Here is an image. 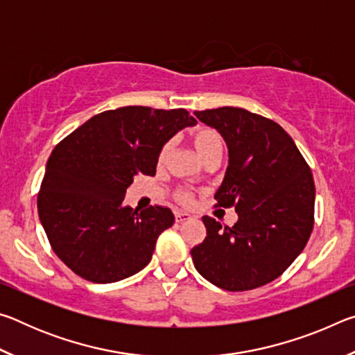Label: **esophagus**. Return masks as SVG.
<instances>
[{"label": "esophagus", "instance_id": "esophagus-1", "mask_svg": "<svg viewBox=\"0 0 355 355\" xmlns=\"http://www.w3.org/2000/svg\"><path fill=\"white\" fill-rule=\"evenodd\" d=\"M191 218H192V216L189 213L175 211V222H178V224H182V222H184V220H189Z\"/></svg>", "mask_w": 355, "mask_h": 355}]
</instances>
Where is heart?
Returning <instances> with one entry per match:
<instances>
[{
  "instance_id": "b5f03b06",
  "label": "heart",
  "mask_w": 355,
  "mask_h": 355,
  "mask_svg": "<svg viewBox=\"0 0 355 355\" xmlns=\"http://www.w3.org/2000/svg\"><path fill=\"white\" fill-rule=\"evenodd\" d=\"M189 141L192 144V147H194L196 153L199 155V158L203 161V163L208 161L209 158H213V156H222V153H224V147H225L224 139H222V136L213 128L202 127V128L192 130L189 135ZM169 152H171V142H166L164 146L161 147L159 155H158L159 164L167 158ZM175 197L178 202L186 203V205L192 202V196L188 191H177Z\"/></svg>"
}]
</instances>
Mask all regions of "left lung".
Masks as SVG:
<instances>
[{"instance_id": "obj_1", "label": "left lung", "mask_w": 355, "mask_h": 355, "mask_svg": "<svg viewBox=\"0 0 355 355\" xmlns=\"http://www.w3.org/2000/svg\"><path fill=\"white\" fill-rule=\"evenodd\" d=\"M228 147L216 207H235L238 220H202L207 236L191 255L202 277L227 291H248L277 279L304 250L315 220V182L291 136L243 107L194 111Z\"/></svg>"}]
</instances>
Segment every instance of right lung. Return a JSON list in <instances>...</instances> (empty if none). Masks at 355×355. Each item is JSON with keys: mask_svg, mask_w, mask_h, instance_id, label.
<instances>
[{"mask_svg": "<svg viewBox=\"0 0 355 355\" xmlns=\"http://www.w3.org/2000/svg\"><path fill=\"white\" fill-rule=\"evenodd\" d=\"M197 120L186 110L123 106L100 112L58 144L37 196L51 249L76 275L112 284L152 260L169 208L123 207L136 175H155L161 147Z\"/></svg>", "mask_w": 355, "mask_h": 355, "instance_id": "right-lung-1", "label": "right lung"}]
</instances>
